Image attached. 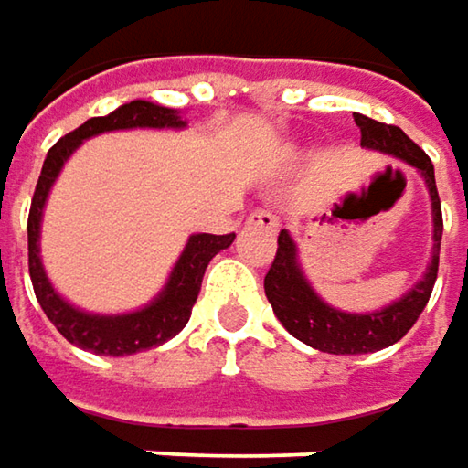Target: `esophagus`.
Masks as SVG:
<instances>
[{
    "instance_id": "34e87169",
    "label": "esophagus",
    "mask_w": 468,
    "mask_h": 468,
    "mask_svg": "<svg viewBox=\"0 0 468 468\" xmlns=\"http://www.w3.org/2000/svg\"><path fill=\"white\" fill-rule=\"evenodd\" d=\"M247 226L252 229H266V231H276L279 229V216L269 210V207H261V210H252L250 218H247Z\"/></svg>"
}]
</instances>
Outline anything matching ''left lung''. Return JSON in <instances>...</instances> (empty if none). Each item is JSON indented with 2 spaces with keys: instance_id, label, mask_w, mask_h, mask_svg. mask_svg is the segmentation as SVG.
Segmentation results:
<instances>
[{
  "instance_id": "1",
  "label": "left lung",
  "mask_w": 468,
  "mask_h": 468,
  "mask_svg": "<svg viewBox=\"0 0 468 468\" xmlns=\"http://www.w3.org/2000/svg\"><path fill=\"white\" fill-rule=\"evenodd\" d=\"M353 118H356V126L361 129V147L398 157L421 174L427 189H430V199H432L434 245L432 261L424 271V276L403 297L392 300L382 311L347 314V311L332 308L329 303H324L318 297L308 276L303 273L300 252H297L292 234L287 229H282L276 258H273L269 273H266V282H263L266 297H269L276 318L292 337L321 350V353H332V356L377 353L409 335V329L421 315L424 305L430 303L434 279H437V263H440V239H442V210H440V197H437L432 160L398 126H387L374 118H366L361 112H353Z\"/></svg>"
}]
</instances>
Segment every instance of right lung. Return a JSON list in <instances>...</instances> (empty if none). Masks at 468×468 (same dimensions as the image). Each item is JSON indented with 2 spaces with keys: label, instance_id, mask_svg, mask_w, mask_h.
Masks as SVG:
<instances>
[{
  "label": "right lung",
  "instance_id": "add662e5",
  "mask_svg": "<svg viewBox=\"0 0 468 468\" xmlns=\"http://www.w3.org/2000/svg\"><path fill=\"white\" fill-rule=\"evenodd\" d=\"M184 126H186V121L174 107H163L157 102H147V100H133V102H126L118 110H112L110 115L89 118L83 126L62 136L47 153L44 168H41L38 184H36L31 213H28V271H31V282H34V292L41 311L58 326L62 337L79 345L81 350L121 358V356H133V353L157 347V345L176 337L192 315V305L197 300L207 263L234 242V234H223V237L192 234L186 239L184 252L178 255L165 287L144 308H136L131 314H89V311L76 308L73 303H68L52 287L44 263H41V245H38L41 216H44L47 197L52 192V184L58 181L68 157L91 136L123 129H184Z\"/></svg>",
  "mask_w": 468,
  "mask_h": 468
}]
</instances>
